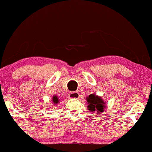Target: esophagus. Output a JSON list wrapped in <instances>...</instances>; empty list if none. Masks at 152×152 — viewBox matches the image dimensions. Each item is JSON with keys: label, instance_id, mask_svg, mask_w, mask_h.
I'll return each mask as SVG.
<instances>
[{"label": "esophagus", "instance_id": "34e87169", "mask_svg": "<svg viewBox=\"0 0 152 152\" xmlns=\"http://www.w3.org/2000/svg\"><path fill=\"white\" fill-rule=\"evenodd\" d=\"M69 97L71 99H78L79 98V93L78 92H71L69 94Z\"/></svg>", "mask_w": 152, "mask_h": 152}]
</instances>
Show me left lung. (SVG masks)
I'll use <instances>...</instances> for the list:
<instances>
[{
	"label": "left lung",
	"mask_w": 152,
	"mask_h": 152,
	"mask_svg": "<svg viewBox=\"0 0 152 152\" xmlns=\"http://www.w3.org/2000/svg\"><path fill=\"white\" fill-rule=\"evenodd\" d=\"M86 100L88 104V110L93 113H102L106 108L107 103L103 100L99 96L96 95L95 93L91 94L88 97H86Z\"/></svg>",
	"instance_id": "1"
}]
</instances>
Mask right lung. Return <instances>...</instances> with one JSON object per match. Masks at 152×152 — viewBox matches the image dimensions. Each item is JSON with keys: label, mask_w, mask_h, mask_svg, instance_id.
<instances>
[{"label": "right lung", "mask_w": 152, "mask_h": 152, "mask_svg": "<svg viewBox=\"0 0 152 152\" xmlns=\"http://www.w3.org/2000/svg\"><path fill=\"white\" fill-rule=\"evenodd\" d=\"M53 102L55 105H57V104L59 103V99H58V97H57V96H56V95L53 96Z\"/></svg>", "instance_id": "add662e5"}]
</instances>
